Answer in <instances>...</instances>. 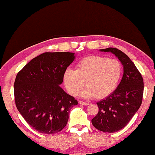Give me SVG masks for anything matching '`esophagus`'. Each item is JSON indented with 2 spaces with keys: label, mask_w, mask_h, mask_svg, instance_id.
I'll return each instance as SVG.
<instances>
[{
  "label": "esophagus",
  "mask_w": 155,
  "mask_h": 155,
  "mask_svg": "<svg viewBox=\"0 0 155 155\" xmlns=\"http://www.w3.org/2000/svg\"><path fill=\"white\" fill-rule=\"evenodd\" d=\"M78 103L81 104H83V105H88L89 102H83V101H79Z\"/></svg>",
  "instance_id": "34e87169"
}]
</instances>
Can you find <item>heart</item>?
<instances>
[{"label":"heart","mask_w":155,"mask_h":155,"mask_svg":"<svg viewBox=\"0 0 155 155\" xmlns=\"http://www.w3.org/2000/svg\"><path fill=\"white\" fill-rule=\"evenodd\" d=\"M122 65L117 59L102 56H89L82 59L76 70L67 69L63 75V82L71 95H76L86 84L87 88L81 97L95 96L103 98L114 90L122 74Z\"/></svg>","instance_id":"heart-1"}]
</instances>
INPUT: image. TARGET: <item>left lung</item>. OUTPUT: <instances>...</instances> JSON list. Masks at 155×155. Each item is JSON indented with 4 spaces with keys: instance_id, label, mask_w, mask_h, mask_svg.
Wrapping results in <instances>:
<instances>
[{
    "instance_id": "1",
    "label": "left lung",
    "mask_w": 155,
    "mask_h": 155,
    "mask_svg": "<svg viewBox=\"0 0 155 155\" xmlns=\"http://www.w3.org/2000/svg\"><path fill=\"white\" fill-rule=\"evenodd\" d=\"M100 51L111 52L119 58L124 66V75L116 90L97 102L98 113L91 122L99 130L114 133L127 125L142 104L143 78L134 63L120 50L107 48Z\"/></svg>"
}]
</instances>
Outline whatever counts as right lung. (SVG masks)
<instances>
[{
    "label": "right lung",
    "instance_id": "1",
    "mask_svg": "<svg viewBox=\"0 0 155 155\" xmlns=\"http://www.w3.org/2000/svg\"><path fill=\"white\" fill-rule=\"evenodd\" d=\"M74 58L73 53L47 52L32 59L17 73L15 104L25 121L39 133L53 134L62 130L70 110L78 104L60 86Z\"/></svg>",
    "mask_w": 155,
    "mask_h": 155
}]
</instances>
